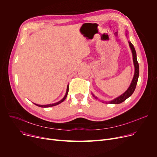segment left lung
I'll use <instances>...</instances> for the list:
<instances>
[{
  "mask_svg": "<svg viewBox=\"0 0 157 157\" xmlns=\"http://www.w3.org/2000/svg\"><path fill=\"white\" fill-rule=\"evenodd\" d=\"M127 32V31H126ZM126 35H127V33H126ZM129 42V47L131 50V52L132 54V60H133V63H134V76L133 78L132 79V81L131 82V84L129 86V88H128V90L125 91L124 93H123L122 95H121L120 96L117 97V98H114L109 101H103L102 100H100V101H102V103H111V104H119L122 102H123L124 101L126 100L127 98H128L129 97H131L132 95V94L134 93L136 86L137 82H138V79L139 78V64L137 60V56H136V52L135 48L133 46V45L131 44V42L130 41H128ZM92 95L95 97V98L96 99H98L97 97H95V95H93V93H92Z\"/></svg>",
  "mask_w": 157,
  "mask_h": 157,
  "instance_id": "left-lung-1",
  "label": "left lung"
}]
</instances>
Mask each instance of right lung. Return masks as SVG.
Instances as JSON below:
<instances>
[{"instance_id": "obj_1", "label": "right lung", "mask_w": 157, "mask_h": 157, "mask_svg": "<svg viewBox=\"0 0 157 157\" xmlns=\"http://www.w3.org/2000/svg\"><path fill=\"white\" fill-rule=\"evenodd\" d=\"M68 91H69V85H67V90H66V93L65 96L63 98H62V100H60V101H59L58 102H56V103H52V104H48V105H38V104H36V103H34V104H35V105H36V106H38L40 107H43V108L50 107H53V106L57 105H59V104H60V103H62V101H64L65 100V99L66 98V97L67 96Z\"/></svg>"}]
</instances>
